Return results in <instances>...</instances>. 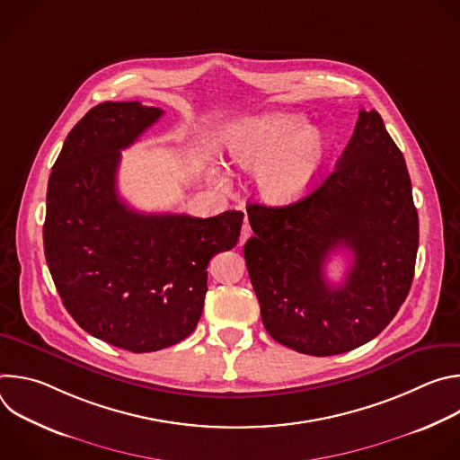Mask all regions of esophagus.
I'll list each match as a JSON object with an SVG mask.
<instances>
[{"label":"esophagus","instance_id":"esophagus-1","mask_svg":"<svg viewBox=\"0 0 460 460\" xmlns=\"http://www.w3.org/2000/svg\"><path fill=\"white\" fill-rule=\"evenodd\" d=\"M252 234V231H251V226L247 224V220L243 222V226H242V234H240V243H243L249 236Z\"/></svg>","mask_w":460,"mask_h":460}]
</instances>
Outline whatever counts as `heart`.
<instances>
[{"instance_id": "b5f03b06", "label": "heart", "mask_w": 460, "mask_h": 460, "mask_svg": "<svg viewBox=\"0 0 460 460\" xmlns=\"http://www.w3.org/2000/svg\"><path fill=\"white\" fill-rule=\"evenodd\" d=\"M229 160L256 171L261 199L288 206L309 192L332 151L320 127H307L302 114L266 112L233 121L224 133ZM218 181H224L217 174Z\"/></svg>"}]
</instances>
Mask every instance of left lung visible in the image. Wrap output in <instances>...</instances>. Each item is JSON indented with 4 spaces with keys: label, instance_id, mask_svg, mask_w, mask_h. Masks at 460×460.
I'll return each mask as SVG.
<instances>
[{
    "label": "left lung",
    "instance_id": "8db88e82",
    "mask_svg": "<svg viewBox=\"0 0 460 460\" xmlns=\"http://www.w3.org/2000/svg\"><path fill=\"white\" fill-rule=\"evenodd\" d=\"M254 231L243 245L268 333L314 357L373 341L404 304L415 273L419 215L404 156L376 111L358 112L335 169L302 200L251 204ZM346 248L342 285L324 279L329 252Z\"/></svg>",
    "mask_w": 460,
    "mask_h": 460
}]
</instances>
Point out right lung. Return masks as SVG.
<instances>
[{
  "instance_id": "add662e5",
  "label": "right lung",
  "mask_w": 460,
  "mask_h": 460,
  "mask_svg": "<svg viewBox=\"0 0 460 460\" xmlns=\"http://www.w3.org/2000/svg\"><path fill=\"white\" fill-rule=\"evenodd\" d=\"M162 114L140 102L93 107L65 138L47 187L43 247L65 309L89 335L133 353L194 332L209 260L236 245L243 220L242 211L147 215L119 199V151Z\"/></svg>"
}]
</instances>
